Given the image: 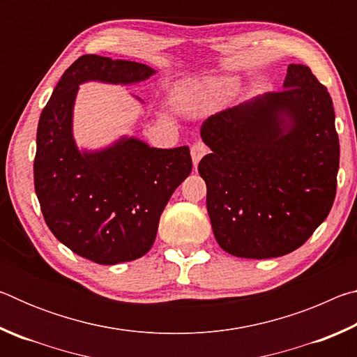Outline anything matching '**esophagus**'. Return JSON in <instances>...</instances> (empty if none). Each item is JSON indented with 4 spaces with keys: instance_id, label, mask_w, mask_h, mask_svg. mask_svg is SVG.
Returning a JSON list of instances; mask_svg holds the SVG:
<instances>
[{
    "instance_id": "esophagus-1",
    "label": "esophagus",
    "mask_w": 357,
    "mask_h": 357,
    "mask_svg": "<svg viewBox=\"0 0 357 357\" xmlns=\"http://www.w3.org/2000/svg\"><path fill=\"white\" fill-rule=\"evenodd\" d=\"M208 153V146L202 142H197L192 144L190 148V155H192V160H193V167L198 165V162L202 160V157Z\"/></svg>"
}]
</instances>
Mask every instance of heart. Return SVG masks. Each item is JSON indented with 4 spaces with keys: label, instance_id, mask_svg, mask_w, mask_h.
I'll use <instances>...</instances> for the list:
<instances>
[{
    "label": "heart",
    "instance_id": "obj_1",
    "mask_svg": "<svg viewBox=\"0 0 357 357\" xmlns=\"http://www.w3.org/2000/svg\"><path fill=\"white\" fill-rule=\"evenodd\" d=\"M236 89V80L229 77H209L192 80L179 88L178 102L187 113H202L225 102Z\"/></svg>",
    "mask_w": 357,
    "mask_h": 357
}]
</instances>
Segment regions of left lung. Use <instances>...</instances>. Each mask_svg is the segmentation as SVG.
<instances>
[{
    "label": "left lung",
    "mask_w": 357,
    "mask_h": 357,
    "mask_svg": "<svg viewBox=\"0 0 357 357\" xmlns=\"http://www.w3.org/2000/svg\"><path fill=\"white\" fill-rule=\"evenodd\" d=\"M200 135L213 151L198 164L208 214L229 255H287L328 217L340 144L331 96L307 66H288L282 91L209 116Z\"/></svg>",
    "instance_id": "obj_1"
}]
</instances>
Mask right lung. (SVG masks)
Wrapping results in <instances>:
<instances>
[{
	"instance_id": "obj_1",
	"label": "right lung",
	"mask_w": 357,
	"mask_h": 357,
	"mask_svg": "<svg viewBox=\"0 0 357 357\" xmlns=\"http://www.w3.org/2000/svg\"><path fill=\"white\" fill-rule=\"evenodd\" d=\"M154 74L142 63L83 55L64 72L40 113L34 159L40 211L59 243L94 263L118 264L148 253L162 211L190 174L192 159L189 146L151 148L135 137L78 149L72 130L78 86L134 84Z\"/></svg>"
}]
</instances>
